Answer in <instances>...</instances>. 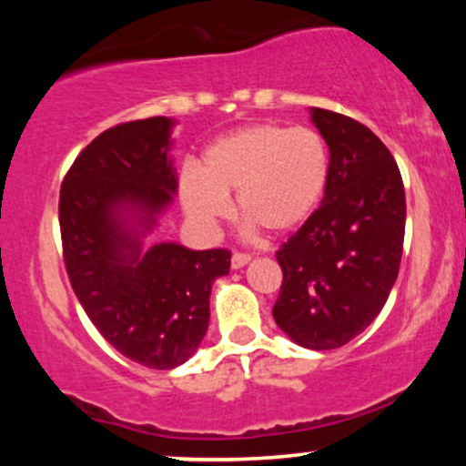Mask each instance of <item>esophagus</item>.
<instances>
[{"label":"esophagus","instance_id":"34e87169","mask_svg":"<svg viewBox=\"0 0 466 466\" xmlns=\"http://www.w3.org/2000/svg\"><path fill=\"white\" fill-rule=\"evenodd\" d=\"M251 260L249 254H245V251H234L232 254V269H240V267H245Z\"/></svg>","mask_w":466,"mask_h":466}]
</instances>
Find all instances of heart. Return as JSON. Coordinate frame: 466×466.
I'll return each mask as SVG.
<instances>
[{
  "label": "heart",
  "mask_w": 466,
  "mask_h": 466,
  "mask_svg": "<svg viewBox=\"0 0 466 466\" xmlns=\"http://www.w3.org/2000/svg\"><path fill=\"white\" fill-rule=\"evenodd\" d=\"M329 148L307 127L258 122L218 137L197 170L181 175L184 210L201 228H217L238 212L267 237H287L311 218L329 186Z\"/></svg>",
  "instance_id": "obj_1"
}]
</instances>
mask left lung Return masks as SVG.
Returning <instances> with one entry per match:
<instances>
[{"label": "left lung", "mask_w": 466, "mask_h": 466, "mask_svg": "<svg viewBox=\"0 0 466 466\" xmlns=\"http://www.w3.org/2000/svg\"><path fill=\"white\" fill-rule=\"evenodd\" d=\"M329 144L322 206L276 251L274 319L296 344L330 350L368 329L399 276L405 188L392 153L361 122L311 109Z\"/></svg>", "instance_id": "left-lung-1"}]
</instances>
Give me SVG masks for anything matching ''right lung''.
<instances>
[{"label": "right lung", "mask_w": 466, "mask_h": 466, "mask_svg": "<svg viewBox=\"0 0 466 466\" xmlns=\"http://www.w3.org/2000/svg\"><path fill=\"white\" fill-rule=\"evenodd\" d=\"M168 117L122 122L80 151L61 184L58 226L69 285L98 333L127 360L170 370L184 363L210 322V289L228 276L229 249L177 243L140 251L122 208L151 229L177 190Z\"/></svg>", "instance_id": "obj_1"}]
</instances>
